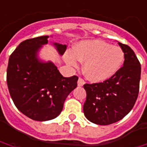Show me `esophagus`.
I'll use <instances>...</instances> for the list:
<instances>
[{
    "label": "esophagus",
    "instance_id": "esophagus-1",
    "mask_svg": "<svg viewBox=\"0 0 147 147\" xmlns=\"http://www.w3.org/2000/svg\"><path fill=\"white\" fill-rule=\"evenodd\" d=\"M84 84H85V82H84V80L83 79L79 78L78 81H77V84H78V86L81 87V86H83Z\"/></svg>",
    "mask_w": 147,
    "mask_h": 147
}]
</instances>
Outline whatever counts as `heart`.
I'll use <instances>...</instances> for the list:
<instances>
[{
	"label": "heart",
	"instance_id": "1",
	"mask_svg": "<svg viewBox=\"0 0 147 147\" xmlns=\"http://www.w3.org/2000/svg\"><path fill=\"white\" fill-rule=\"evenodd\" d=\"M66 63L78 67L84 62V73L93 82L107 80L119 71L124 62L122 49L101 40H88L79 42L72 51L64 54Z\"/></svg>",
	"mask_w": 147,
	"mask_h": 147
}]
</instances>
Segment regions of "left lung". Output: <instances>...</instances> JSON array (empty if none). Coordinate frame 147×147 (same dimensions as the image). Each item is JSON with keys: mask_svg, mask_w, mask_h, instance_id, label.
<instances>
[{"mask_svg": "<svg viewBox=\"0 0 147 147\" xmlns=\"http://www.w3.org/2000/svg\"><path fill=\"white\" fill-rule=\"evenodd\" d=\"M124 53L119 71L102 83L85 84L83 111L90 122L108 125L122 119L134 107L139 92L141 65L134 50L118 42Z\"/></svg>", "mask_w": 147, "mask_h": 147, "instance_id": "left-lung-1", "label": "left lung"}]
</instances>
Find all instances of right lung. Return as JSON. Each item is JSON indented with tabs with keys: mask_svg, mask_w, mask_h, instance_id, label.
I'll return each mask as SVG.
<instances>
[{
	"mask_svg": "<svg viewBox=\"0 0 147 147\" xmlns=\"http://www.w3.org/2000/svg\"><path fill=\"white\" fill-rule=\"evenodd\" d=\"M49 36L28 39L19 44L9 58L7 85L16 107L36 121L58 116L69 94L76 88L78 77H64L51 61H45L39 53L48 44ZM52 37V36H51ZM59 55L66 45L52 43Z\"/></svg>",
	"mask_w": 147,
	"mask_h": 147,
	"instance_id": "1",
	"label": "right lung"
}]
</instances>
